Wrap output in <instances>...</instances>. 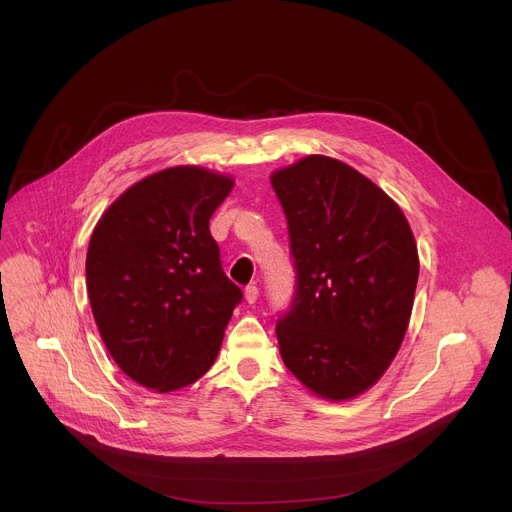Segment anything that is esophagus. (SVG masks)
<instances>
[{
  "mask_svg": "<svg viewBox=\"0 0 512 512\" xmlns=\"http://www.w3.org/2000/svg\"><path fill=\"white\" fill-rule=\"evenodd\" d=\"M257 298H259V287H257V285L245 287V302H247V304H255Z\"/></svg>",
  "mask_w": 512,
  "mask_h": 512,
  "instance_id": "obj_1",
  "label": "esophagus"
}]
</instances>
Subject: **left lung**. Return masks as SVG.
<instances>
[{
	"label": "left lung",
	"instance_id": "1",
	"mask_svg": "<svg viewBox=\"0 0 512 512\" xmlns=\"http://www.w3.org/2000/svg\"><path fill=\"white\" fill-rule=\"evenodd\" d=\"M296 294L277 320L285 367L330 401L371 389L409 326L419 257L401 208L367 176L326 156L273 172Z\"/></svg>",
	"mask_w": 512,
	"mask_h": 512
}]
</instances>
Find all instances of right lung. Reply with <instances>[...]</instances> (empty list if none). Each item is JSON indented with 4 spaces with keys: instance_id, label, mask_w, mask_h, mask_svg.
Listing matches in <instances>:
<instances>
[{
    "instance_id": "1",
    "label": "right lung",
    "mask_w": 512,
    "mask_h": 512,
    "mask_svg": "<svg viewBox=\"0 0 512 512\" xmlns=\"http://www.w3.org/2000/svg\"><path fill=\"white\" fill-rule=\"evenodd\" d=\"M231 190L229 176L168 168L125 190L93 231L91 310L117 367L145 389L198 381L243 298L208 229Z\"/></svg>"
}]
</instances>
